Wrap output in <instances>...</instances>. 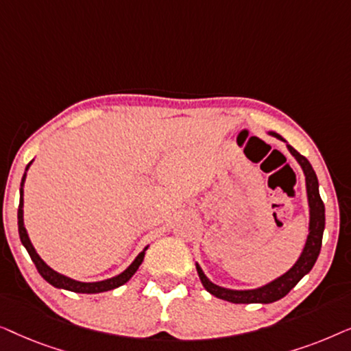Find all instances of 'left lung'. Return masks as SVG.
Instances as JSON below:
<instances>
[{
    "label": "left lung",
    "mask_w": 351,
    "mask_h": 351,
    "mask_svg": "<svg viewBox=\"0 0 351 351\" xmlns=\"http://www.w3.org/2000/svg\"><path fill=\"white\" fill-rule=\"evenodd\" d=\"M270 136L280 138L286 143L287 150L292 156L295 158V161L299 162L305 176V186H306V199H308V234H306V241L304 244L299 258H297L294 265H292L286 273H282L281 276L275 278L267 285L254 287V289H230V287H223L215 285L204 275L203 268L199 267V263L196 262V271L201 282H203L204 289L217 297V299L232 302V304H271L285 297L297 282H299L305 275H308L311 268H313L316 258L319 256L321 251V243H323V233H324V203L319 196V184L318 177H316L313 167H311L310 161L305 156H302L294 147H291L286 142L285 137H281L280 134L275 131L268 132Z\"/></svg>",
    "instance_id": "left-lung-1"
}]
</instances>
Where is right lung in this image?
Returning <instances> with one entry per match:
<instances>
[{
  "label": "right lung",
  "instance_id": "obj_1",
  "mask_svg": "<svg viewBox=\"0 0 351 351\" xmlns=\"http://www.w3.org/2000/svg\"><path fill=\"white\" fill-rule=\"evenodd\" d=\"M30 161L25 167V172H23L22 182H21V203H19V210H17V225H19V237H21V241L23 244V247L27 249V252L30 254L33 263H35L36 270L40 275L45 278V280L49 282L51 286L57 287V289H65V291H71V292H78V294H99V292H105V291H112L117 289V287L123 286L124 282H128L131 278L134 276V273L138 270V267L142 265L143 257H145V251L148 249V244L142 249V252L137 254V257L134 258L131 265H129L126 270L119 273V275L108 278V280L104 281H94V282H84V281H78L73 280V278L62 275V273L52 270V268L47 265V263L43 261L40 257V254L36 252V249L33 247V244L30 241V237H28L25 223H23V184H25L27 179V171L30 169L32 166Z\"/></svg>",
  "mask_w": 351,
  "mask_h": 351
}]
</instances>
